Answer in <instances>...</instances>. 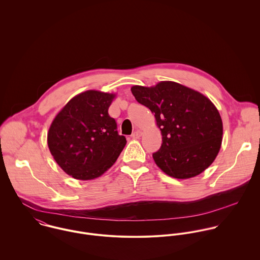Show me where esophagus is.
Segmentation results:
<instances>
[{
    "instance_id": "34e87169",
    "label": "esophagus",
    "mask_w": 260,
    "mask_h": 260,
    "mask_svg": "<svg viewBox=\"0 0 260 260\" xmlns=\"http://www.w3.org/2000/svg\"><path fill=\"white\" fill-rule=\"evenodd\" d=\"M142 134H143V133H142L140 130H136V131L132 134V138H133V139H139V138L142 136Z\"/></svg>"
}]
</instances>
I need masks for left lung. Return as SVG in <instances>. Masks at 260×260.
<instances>
[{
    "instance_id": "1",
    "label": "left lung",
    "mask_w": 260,
    "mask_h": 260,
    "mask_svg": "<svg viewBox=\"0 0 260 260\" xmlns=\"http://www.w3.org/2000/svg\"><path fill=\"white\" fill-rule=\"evenodd\" d=\"M131 92L154 114L162 145L153 159L165 174L188 179L213 163L222 143L223 124L210 99L172 81L151 87L135 85Z\"/></svg>"
}]
</instances>
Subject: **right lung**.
I'll list each match as a JSON object with an SVG mask.
<instances>
[{
  "label": "right lung",
  "instance_id": "add662e5",
  "mask_svg": "<svg viewBox=\"0 0 260 260\" xmlns=\"http://www.w3.org/2000/svg\"><path fill=\"white\" fill-rule=\"evenodd\" d=\"M116 94L88 90L74 96L52 121L48 147L62 170L78 180H93L116 162L127 141L108 114Z\"/></svg>",
  "mask_w": 260,
  "mask_h": 260
}]
</instances>
